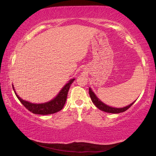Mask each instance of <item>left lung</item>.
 <instances>
[{"label":"left lung","instance_id":"8db88e82","mask_svg":"<svg viewBox=\"0 0 156 156\" xmlns=\"http://www.w3.org/2000/svg\"><path fill=\"white\" fill-rule=\"evenodd\" d=\"M89 96H90L92 102H93V103L96 105V107L98 108L100 110L102 111V112H107V113H119L124 112L127 110L130 107L131 105L134 103V102H135V101H134L133 102H132L131 104L128 105V106L122 107V108H114V107H109L108 106V105H105L101 101V100L98 98L97 96L95 95V94L94 93L93 91L91 90V88H89Z\"/></svg>","mask_w":156,"mask_h":156}]
</instances>
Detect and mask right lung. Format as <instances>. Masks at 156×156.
I'll list each match as a JSON object with an SVG mask.
<instances>
[{"label":"right lung","mask_w":156,"mask_h":156,"mask_svg":"<svg viewBox=\"0 0 156 156\" xmlns=\"http://www.w3.org/2000/svg\"><path fill=\"white\" fill-rule=\"evenodd\" d=\"M75 79H71V80L68 82L63 87V88L60 90L58 94L52 99L50 101L47 102H44V103L41 104H34L26 100H23L22 98L18 96L17 94L16 93L14 90V86L12 85L13 89H14V93L16 96L18 98V99L20 100V102L24 105L26 109H27L30 112H32L35 114H41V115H48V114H52V113H55L56 112H60L61 110L64 105L65 104L66 100H67V94L69 91V89L70 88V86Z\"/></svg>","instance_id":"right-lung-1"}]
</instances>
